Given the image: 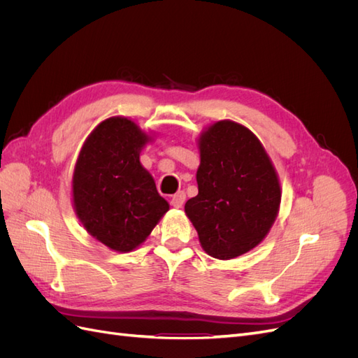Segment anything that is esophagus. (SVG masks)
Wrapping results in <instances>:
<instances>
[{
    "instance_id": "esophagus-1",
    "label": "esophagus",
    "mask_w": 358,
    "mask_h": 358,
    "mask_svg": "<svg viewBox=\"0 0 358 358\" xmlns=\"http://www.w3.org/2000/svg\"><path fill=\"white\" fill-rule=\"evenodd\" d=\"M185 192H183V191H179V192H176L175 194V196H173L171 197V206H173V208H176V209H179V208H182V206H183V203H185Z\"/></svg>"
}]
</instances>
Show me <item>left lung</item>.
<instances>
[{
	"mask_svg": "<svg viewBox=\"0 0 358 358\" xmlns=\"http://www.w3.org/2000/svg\"><path fill=\"white\" fill-rule=\"evenodd\" d=\"M199 149V194L185 213L210 257H241L264 241L276 220L278 173L258 137L229 119L206 128Z\"/></svg>",
	"mask_w": 358,
	"mask_h": 358,
	"instance_id": "8db88e82",
	"label": "left lung"
}]
</instances>
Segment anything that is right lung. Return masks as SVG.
<instances>
[{
  "instance_id": "obj_1",
  "label": "right lung",
  "mask_w": 358,
  "mask_h": 358,
  "mask_svg": "<svg viewBox=\"0 0 358 358\" xmlns=\"http://www.w3.org/2000/svg\"><path fill=\"white\" fill-rule=\"evenodd\" d=\"M150 140L131 119L112 116L92 129L76 161L74 212L95 241L116 252L142 245L170 208L140 162Z\"/></svg>"
}]
</instances>
